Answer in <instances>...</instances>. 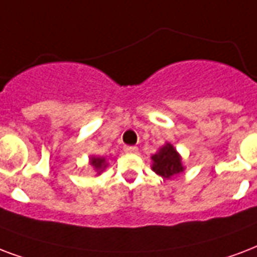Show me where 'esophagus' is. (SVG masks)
<instances>
[{"label":"esophagus","instance_id":"1","mask_svg":"<svg viewBox=\"0 0 257 257\" xmlns=\"http://www.w3.org/2000/svg\"><path fill=\"white\" fill-rule=\"evenodd\" d=\"M124 151L126 154H137V147L135 146H125L124 147Z\"/></svg>","mask_w":257,"mask_h":257}]
</instances>
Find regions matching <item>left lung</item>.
Masks as SVG:
<instances>
[{"mask_svg": "<svg viewBox=\"0 0 257 257\" xmlns=\"http://www.w3.org/2000/svg\"><path fill=\"white\" fill-rule=\"evenodd\" d=\"M152 160H154L152 170L163 178H167V179L183 171L181 156L174 150L171 144L163 147L158 154L152 156Z\"/></svg>", "mask_w": 257, "mask_h": 257, "instance_id": "left-lung-1", "label": "left lung"}]
</instances>
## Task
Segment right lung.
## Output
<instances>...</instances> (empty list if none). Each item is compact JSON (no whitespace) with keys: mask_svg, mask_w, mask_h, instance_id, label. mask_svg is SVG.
Masks as SVG:
<instances>
[{"mask_svg":"<svg viewBox=\"0 0 257 257\" xmlns=\"http://www.w3.org/2000/svg\"><path fill=\"white\" fill-rule=\"evenodd\" d=\"M90 164H91L95 170H102V168L106 167L103 158H91V159H90Z\"/></svg>","mask_w":257,"mask_h":257,"instance_id":"add662e5","label":"right lung"}]
</instances>
